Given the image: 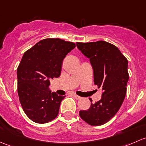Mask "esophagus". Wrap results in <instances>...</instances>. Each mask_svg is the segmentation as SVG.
<instances>
[{"mask_svg":"<svg viewBox=\"0 0 146 146\" xmlns=\"http://www.w3.org/2000/svg\"><path fill=\"white\" fill-rule=\"evenodd\" d=\"M73 96L74 97V98L76 100H80V98H81V97L78 96V95H76V94H75V93L73 94Z\"/></svg>","mask_w":146,"mask_h":146,"instance_id":"esophagus-1","label":"esophagus"}]
</instances>
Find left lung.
Here are the masks:
<instances>
[{"mask_svg":"<svg viewBox=\"0 0 146 146\" xmlns=\"http://www.w3.org/2000/svg\"><path fill=\"white\" fill-rule=\"evenodd\" d=\"M77 46L90 58L95 85L102 90L100 100L91 103L88 110L79 111V115L91 126H100L114 117L126 96L128 60L116 46L105 41L77 42Z\"/></svg>","mask_w":146,"mask_h":146,"instance_id":"obj_1","label":"left lung"}]
</instances>
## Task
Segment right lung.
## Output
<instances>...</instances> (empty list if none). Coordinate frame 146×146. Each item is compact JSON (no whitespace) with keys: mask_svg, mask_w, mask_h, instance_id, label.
<instances>
[{"mask_svg":"<svg viewBox=\"0 0 146 146\" xmlns=\"http://www.w3.org/2000/svg\"><path fill=\"white\" fill-rule=\"evenodd\" d=\"M76 44L58 38L42 39L25 52L17 67V93L26 115L46 123L58 116L65 96L51 92L49 80L60 76L66 56Z\"/></svg>","mask_w":146,"mask_h":146,"instance_id":"1","label":"right lung"}]
</instances>
